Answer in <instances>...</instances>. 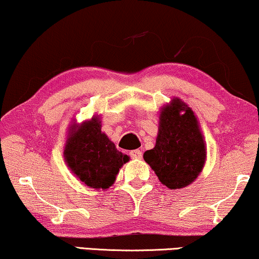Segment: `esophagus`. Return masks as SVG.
<instances>
[{
	"label": "esophagus",
	"instance_id": "1",
	"mask_svg": "<svg viewBox=\"0 0 259 259\" xmlns=\"http://www.w3.org/2000/svg\"><path fill=\"white\" fill-rule=\"evenodd\" d=\"M130 155L132 159H141L143 158V152L140 150H133L130 152Z\"/></svg>",
	"mask_w": 259,
	"mask_h": 259
}]
</instances>
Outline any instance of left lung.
Instances as JSON below:
<instances>
[{
  "label": "left lung",
  "mask_w": 259,
  "mask_h": 259,
  "mask_svg": "<svg viewBox=\"0 0 259 259\" xmlns=\"http://www.w3.org/2000/svg\"><path fill=\"white\" fill-rule=\"evenodd\" d=\"M205 158V143L194 113L179 99H173L162 108L157 143L144 153L145 161L161 184L176 190L194 182Z\"/></svg>",
  "instance_id": "8db88e82"
}]
</instances>
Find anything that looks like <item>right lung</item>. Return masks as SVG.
<instances>
[{"instance_id":"right-lung-1","label":"right lung","mask_w":259,"mask_h":259,"mask_svg":"<svg viewBox=\"0 0 259 259\" xmlns=\"http://www.w3.org/2000/svg\"><path fill=\"white\" fill-rule=\"evenodd\" d=\"M65 147V159L83 184L93 189H108L121 166L130 160L101 132L98 118L72 126Z\"/></svg>"}]
</instances>
